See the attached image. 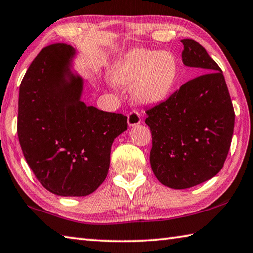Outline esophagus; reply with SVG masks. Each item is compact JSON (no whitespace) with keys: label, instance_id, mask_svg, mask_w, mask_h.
I'll use <instances>...</instances> for the list:
<instances>
[{"label":"esophagus","instance_id":"obj_1","mask_svg":"<svg viewBox=\"0 0 253 253\" xmlns=\"http://www.w3.org/2000/svg\"><path fill=\"white\" fill-rule=\"evenodd\" d=\"M127 123H129L130 126H138L141 123V115L136 111H132L129 114H127Z\"/></svg>","mask_w":253,"mask_h":253}]
</instances>
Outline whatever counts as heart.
Instances as JSON below:
<instances>
[{"label":"heart","instance_id":"heart-1","mask_svg":"<svg viewBox=\"0 0 253 253\" xmlns=\"http://www.w3.org/2000/svg\"><path fill=\"white\" fill-rule=\"evenodd\" d=\"M178 73V62L171 53L134 50L115 66L112 79L120 86H132L135 101L156 104L170 95Z\"/></svg>","mask_w":253,"mask_h":253}]
</instances>
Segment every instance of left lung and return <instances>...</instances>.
Wrapping results in <instances>:
<instances>
[{
  "label": "left lung",
  "instance_id": "obj_1",
  "mask_svg": "<svg viewBox=\"0 0 253 253\" xmlns=\"http://www.w3.org/2000/svg\"><path fill=\"white\" fill-rule=\"evenodd\" d=\"M181 42L183 64L205 74L145 111V123L152 134L153 173L163 185L179 190L219 173L234 127V110L222 70L197 41L183 39Z\"/></svg>",
  "mask_w": 253,
  "mask_h": 253
}]
</instances>
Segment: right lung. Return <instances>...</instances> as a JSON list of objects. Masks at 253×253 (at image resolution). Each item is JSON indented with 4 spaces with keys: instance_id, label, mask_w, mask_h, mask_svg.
I'll return each instance as SVG.
<instances>
[{
    "instance_id": "add662e5",
    "label": "right lung",
    "mask_w": 253,
    "mask_h": 253,
    "mask_svg": "<svg viewBox=\"0 0 253 253\" xmlns=\"http://www.w3.org/2000/svg\"><path fill=\"white\" fill-rule=\"evenodd\" d=\"M75 50L51 44L22 80L17 135L35 178L62 197H84L108 175L111 147L127 118L81 101L83 80L71 71Z\"/></svg>"
}]
</instances>
